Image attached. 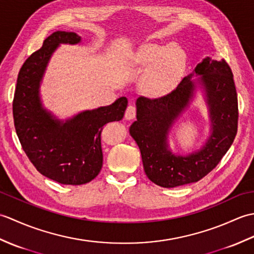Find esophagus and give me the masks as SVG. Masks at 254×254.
<instances>
[{
    "label": "esophagus",
    "mask_w": 254,
    "mask_h": 254,
    "mask_svg": "<svg viewBox=\"0 0 254 254\" xmlns=\"http://www.w3.org/2000/svg\"><path fill=\"white\" fill-rule=\"evenodd\" d=\"M135 116H136V107L134 105L127 106L126 110V115H124L126 120H132V119L135 118Z\"/></svg>",
    "instance_id": "1"
}]
</instances>
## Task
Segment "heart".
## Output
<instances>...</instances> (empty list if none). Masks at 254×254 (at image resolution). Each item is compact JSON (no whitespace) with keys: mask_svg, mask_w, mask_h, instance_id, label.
<instances>
[{"mask_svg":"<svg viewBox=\"0 0 254 254\" xmlns=\"http://www.w3.org/2000/svg\"><path fill=\"white\" fill-rule=\"evenodd\" d=\"M136 66L150 69L144 82V89L150 96L167 93L180 77L187 64V56L179 46L145 45L134 58Z\"/></svg>","mask_w":254,"mask_h":254,"instance_id":"b5f03b06","label":"heart"}]
</instances>
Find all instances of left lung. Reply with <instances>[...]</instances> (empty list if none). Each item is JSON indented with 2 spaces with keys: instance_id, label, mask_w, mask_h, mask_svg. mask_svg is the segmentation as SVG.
I'll return each mask as SVG.
<instances>
[{
  "instance_id": "left-lung-1",
  "label": "left lung",
  "mask_w": 254,
  "mask_h": 254,
  "mask_svg": "<svg viewBox=\"0 0 254 254\" xmlns=\"http://www.w3.org/2000/svg\"><path fill=\"white\" fill-rule=\"evenodd\" d=\"M194 74L201 75L197 81L209 107L211 135L201 150L187 156L176 155L168 147V133L193 96ZM136 119L130 134L141 150L150 181L163 188H175L201 180L227 153L238 127V98L227 62L207 57L171 93L153 99L138 97Z\"/></svg>"
}]
</instances>
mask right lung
<instances>
[{
    "label": "right lung",
    "instance_id": "obj_1",
    "mask_svg": "<svg viewBox=\"0 0 254 254\" xmlns=\"http://www.w3.org/2000/svg\"><path fill=\"white\" fill-rule=\"evenodd\" d=\"M80 37L58 30L46 38L39 50L27 59L18 73L13 100L16 133L24 152L41 175L61 185H85L102 167L101 131L105 124L120 121L127 99L79 112L60 121L42 107L40 83L53 52L61 44L76 45Z\"/></svg>",
    "mask_w": 254,
    "mask_h": 254
}]
</instances>
